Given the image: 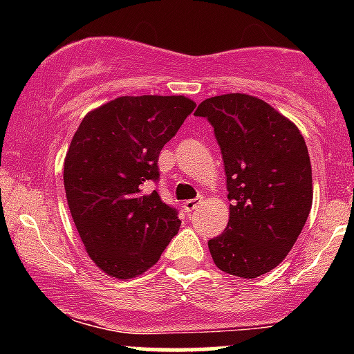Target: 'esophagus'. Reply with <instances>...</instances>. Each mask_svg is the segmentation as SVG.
Wrapping results in <instances>:
<instances>
[{
  "instance_id": "34e87169",
  "label": "esophagus",
  "mask_w": 354,
  "mask_h": 354,
  "mask_svg": "<svg viewBox=\"0 0 354 354\" xmlns=\"http://www.w3.org/2000/svg\"><path fill=\"white\" fill-rule=\"evenodd\" d=\"M200 203H202V197L187 200V202L183 203V209H185V212H192V210H195V209H197V207L200 205Z\"/></svg>"
}]
</instances>
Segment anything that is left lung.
<instances>
[{
  "label": "left lung",
  "instance_id": "obj_1",
  "mask_svg": "<svg viewBox=\"0 0 354 354\" xmlns=\"http://www.w3.org/2000/svg\"><path fill=\"white\" fill-rule=\"evenodd\" d=\"M226 171L230 221L209 240L214 263L241 279L279 266L298 240L312 209V164L295 123L266 101L224 94L200 102Z\"/></svg>",
  "mask_w": 354,
  "mask_h": 354
}]
</instances>
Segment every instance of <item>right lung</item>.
Wrapping results in <instances>:
<instances>
[{"label":"right lung","mask_w":354,"mask_h":354,"mask_svg":"<svg viewBox=\"0 0 354 354\" xmlns=\"http://www.w3.org/2000/svg\"><path fill=\"white\" fill-rule=\"evenodd\" d=\"M195 102L185 95H123L91 111L65 157V192L88 257L116 279L140 276L160 259L181 221L147 192L159 154Z\"/></svg>","instance_id":"obj_1"}]
</instances>
